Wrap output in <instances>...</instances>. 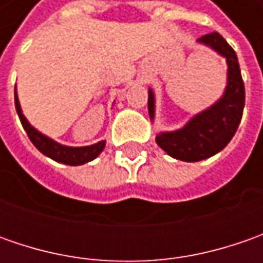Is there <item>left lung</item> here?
I'll use <instances>...</instances> for the list:
<instances>
[{"mask_svg":"<svg viewBox=\"0 0 263 263\" xmlns=\"http://www.w3.org/2000/svg\"><path fill=\"white\" fill-rule=\"evenodd\" d=\"M199 44L209 46L227 61V86L222 96L214 105L192 117L186 126L174 132H161L157 143L170 157L197 162L214 157L230 143L237 132L245 108V83L234 49L218 32H212L197 39ZM149 117L155 118V95L149 89L147 98Z\"/></svg>","mask_w":263,"mask_h":263,"instance_id":"obj_1","label":"left lung"}]
</instances>
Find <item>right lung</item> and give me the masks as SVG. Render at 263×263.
Masks as SVG:
<instances>
[{
    "mask_svg": "<svg viewBox=\"0 0 263 263\" xmlns=\"http://www.w3.org/2000/svg\"><path fill=\"white\" fill-rule=\"evenodd\" d=\"M14 104H15V111L18 114V118L22 121V126L25 128V132L27 133L29 139L32 140V143L35 145L36 149L39 152H42L44 155L48 158L54 159L57 162H61V164H66V165H83L89 161L95 159L105 147V140H101L95 145H90V146H82V147H73V146H66V145H61L55 140H52L51 137L42 135L41 132H37L35 127L32 126L27 118L23 116L22 112V106L18 102V98H17V90L14 89Z\"/></svg>",
    "mask_w": 263,
    "mask_h": 263,
    "instance_id": "right-lung-1",
    "label": "right lung"
}]
</instances>
